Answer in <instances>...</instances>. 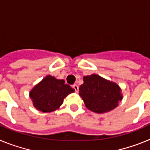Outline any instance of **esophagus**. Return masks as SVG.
Instances as JSON below:
<instances>
[{"instance_id": "obj_1", "label": "esophagus", "mask_w": 150, "mask_h": 150, "mask_svg": "<svg viewBox=\"0 0 150 150\" xmlns=\"http://www.w3.org/2000/svg\"><path fill=\"white\" fill-rule=\"evenodd\" d=\"M72 88H74V90H75V91H76V92H77V91H79V86H78L76 84H74V85H73Z\"/></svg>"}]
</instances>
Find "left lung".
<instances>
[{"label": "left lung", "mask_w": 150, "mask_h": 150, "mask_svg": "<svg viewBox=\"0 0 150 150\" xmlns=\"http://www.w3.org/2000/svg\"><path fill=\"white\" fill-rule=\"evenodd\" d=\"M83 81L79 94L90 110L98 113L108 112L116 108L122 99L118 85L97 74L84 76Z\"/></svg>", "instance_id": "1"}]
</instances>
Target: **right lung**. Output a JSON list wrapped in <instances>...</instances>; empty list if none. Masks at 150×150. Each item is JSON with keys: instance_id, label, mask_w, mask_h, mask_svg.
I'll return each instance as SVG.
<instances>
[{"instance_id": "add662e5", "label": "right lung", "mask_w": 150, "mask_h": 150, "mask_svg": "<svg viewBox=\"0 0 150 150\" xmlns=\"http://www.w3.org/2000/svg\"><path fill=\"white\" fill-rule=\"evenodd\" d=\"M72 92H74V89L64 80L49 75L30 91V97L38 110L49 112L58 109L64 98Z\"/></svg>"}]
</instances>
